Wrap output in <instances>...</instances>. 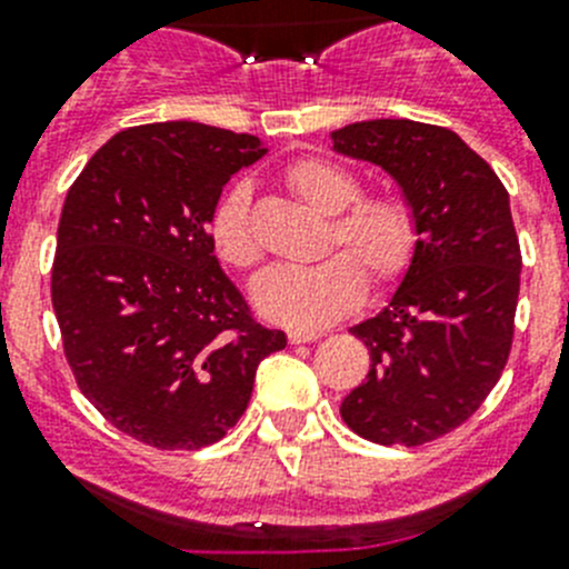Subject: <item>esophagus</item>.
I'll use <instances>...</instances> for the list:
<instances>
[{
  "mask_svg": "<svg viewBox=\"0 0 569 569\" xmlns=\"http://www.w3.org/2000/svg\"><path fill=\"white\" fill-rule=\"evenodd\" d=\"M319 339V333H308V330H290L288 341L290 345H308V341Z\"/></svg>",
  "mask_w": 569,
  "mask_h": 569,
  "instance_id": "esophagus-1",
  "label": "esophagus"
}]
</instances>
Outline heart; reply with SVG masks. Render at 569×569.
<instances>
[{"mask_svg": "<svg viewBox=\"0 0 569 569\" xmlns=\"http://www.w3.org/2000/svg\"><path fill=\"white\" fill-rule=\"evenodd\" d=\"M284 184L305 208L328 216L313 268H273L253 284L256 310L268 321L296 330L325 328L356 308L365 279L373 290L396 288L419 253V216L405 196H359L350 170L301 156L284 168ZM216 256L236 270H253L264 256L256 233L250 190L233 184L210 213Z\"/></svg>", "mask_w": 569, "mask_h": 569, "instance_id": "heart-1", "label": "heart"}]
</instances>
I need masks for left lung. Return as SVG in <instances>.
<instances>
[{"label":"left lung","instance_id":"1","mask_svg":"<svg viewBox=\"0 0 569 569\" xmlns=\"http://www.w3.org/2000/svg\"><path fill=\"white\" fill-rule=\"evenodd\" d=\"M405 190L419 216V253L390 305L350 333L370 353L341 419L376 445L419 447L465 425L507 365L516 330L521 248L510 196L453 130L373 119L330 133Z\"/></svg>","mask_w":569,"mask_h":569}]
</instances>
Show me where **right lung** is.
I'll return each mask as SVG.
<instances>
[{"mask_svg":"<svg viewBox=\"0 0 569 569\" xmlns=\"http://www.w3.org/2000/svg\"><path fill=\"white\" fill-rule=\"evenodd\" d=\"M264 156L199 122L128 128L70 184L50 273L64 359L99 413L156 450H199L248 407L256 367L288 336L253 319L219 268L210 213Z\"/></svg>","mask_w":569,"mask_h":569,"instance_id":"right-lung-1","label":"right lung"}]
</instances>
